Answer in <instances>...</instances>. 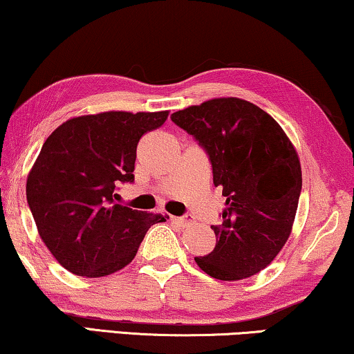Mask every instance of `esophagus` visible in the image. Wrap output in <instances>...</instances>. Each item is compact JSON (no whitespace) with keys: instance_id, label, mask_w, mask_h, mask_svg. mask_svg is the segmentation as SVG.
Wrapping results in <instances>:
<instances>
[{"instance_id":"1","label":"esophagus","mask_w":354,"mask_h":354,"mask_svg":"<svg viewBox=\"0 0 354 354\" xmlns=\"http://www.w3.org/2000/svg\"><path fill=\"white\" fill-rule=\"evenodd\" d=\"M171 221H175V223H178V225H181V226H187V225H191V221H192V218L191 216H171Z\"/></svg>"}]
</instances>
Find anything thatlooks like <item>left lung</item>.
Wrapping results in <instances>:
<instances>
[{
  "label": "left lung",
  "instance_id": "left-lung-1",
  "mask_svg": "<svg viewBox=\"0 0 354 354\" xmlns=\"http://www.w3.org/2000/svg\"><path fill=\"white\" fill-rule=\"evenodd\" d=\"M205 149L226 208L216 245L197 266L220 281L265 270L286 245L301 191V165L281 125L255 104L215 97L171 115Z\"/></svg>",
  "mask_w": 354,
  "mask_h": 354
}]
</instances>
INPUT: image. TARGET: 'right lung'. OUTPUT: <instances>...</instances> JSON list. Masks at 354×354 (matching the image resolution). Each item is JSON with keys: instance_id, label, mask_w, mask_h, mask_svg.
<instances>
[{"instance_id": "1", "label": "right lung", "mask_w": 354, "mask_h": 354, "mask_svg": "<svg viewBox=\"0 0 354 354\" xmlns=\"http://www.w3.org/2000/svg\"><path fill=\"white\" fill-rule=\"evenodd\" d=\"M167 118L168 111L80 115L44 141L27 176V202L39 237L67 271L102 277L123 270L149 227L165 221L113 197L134 179L139 139Z\"/></svg>"}]
</instances>
